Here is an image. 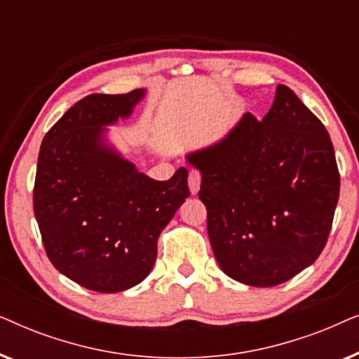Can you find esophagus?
<instances>
[{
  "label": "esophagus",
  "mask_w": 359,
  "mask_h": 359,
  "mask_svg": "<svg viewBox=\"0 0 359 359\" xmlns=\"http://www.w3.org/2000/svg\"><path fill=\"white\" fill-rule=\"evenodd\" d=\"M188 184H189L191 194H198V191L201 188V173H199V171H196V170L189 171Z\"/></svg>",
  "instance_id": "obj_1"
}]
</instances>
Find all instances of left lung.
Wrapping results in <instances>:
<instances>
[{
  "label": "left lung",
  "mask_w": 359,
  "mask_h": 359,
  "mask_svg": "<svg viewBox=\"0 0 359 359\" xmlns=\"http://www.w3.org/2000/svg\"><path fill=\"white\" fill-rule=\"evenodd\" d=\"M222 271L255 287L286 283L316 262L340 194L335 151L320 121L287 86L257 121L245 112L215 144L186 155Z\"/></svg>",
  "instance_id": "8db88e82"
}]
</instances>
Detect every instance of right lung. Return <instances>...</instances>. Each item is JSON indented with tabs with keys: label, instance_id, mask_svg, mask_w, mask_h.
Instances as JSON below:
<instances>
[{
	"label": "right lung",
	"instance_id": "obj_1",
	"mask_svg": "<svg viewBox=\"0 0 359 359\" xmlns=\"http://www.w3.org/2000/svg\"><path fill=\"white\" fill-rule=\"evenodd\" d=\"M145 90L90 95L43 137L34 186V214L47 257L68 279L96 292H121L144 281L156 240L189 196L188 170L168 181L142 173L109 140Z\"/></svg>",
	"mask_w": 359,
	"mask_h": 359
}]
</instances>
